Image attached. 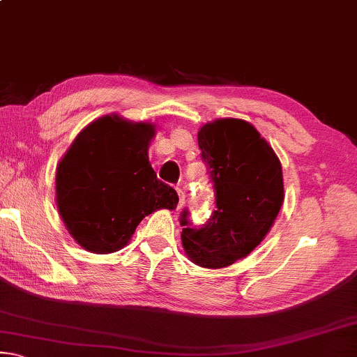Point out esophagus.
Here are the masks:
<instances>
[{"label":"esophagus","instance_id":"esophagus-1","mask_svg":"<svg viewBox=\"0 0 357 357\" xmlns=\"http://www.w3.org/2000/svg\"><path fill=\"white\" fill-rule=\"evenodd\" d=\"M176 192H178V197H179V202H178V209H181L184 206V203H185V193H184V190L181 189V187H176Z\"/></svg>","mask_w":357,"mask_h":357}]
</instances>
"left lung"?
<instances>
[{"label": "left lung", "mask_w": 357, "mask_h": 357, "mask_svg": "<svg viewBox=\"0 0 357 357\" xmlns=\"http://www.w3.org/2000/svg\"><path fill=\"white\" fill-rule=\"evenodd\" d=\"M213 181L215 209L202 227L181 214L185 255L202 268H227L261 243L283 203L282 165L271 144L244 119L222 118L198 132Z\"/></svg>", "instance_id": "obj_1"}]
</instances>
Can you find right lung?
<instances>
[{
    "label": "right lung",
    "mask_w": 357,
    "mask_h": 357,
    "mask_svg": "<svg viewBox=\"0 0 357 357\" xmlns=\"http://www.w3.org/2000/svg\"><path fill=\"white\" fill-rule=\"evenodd\" d=\"M151 123L105 114L88 124L56 167V204L83 249H123L144 215L174 209L178 193L157 179L148 159Z\"/></svg>",
    "instance_id": "right-lung-1"
}]
</instances>
